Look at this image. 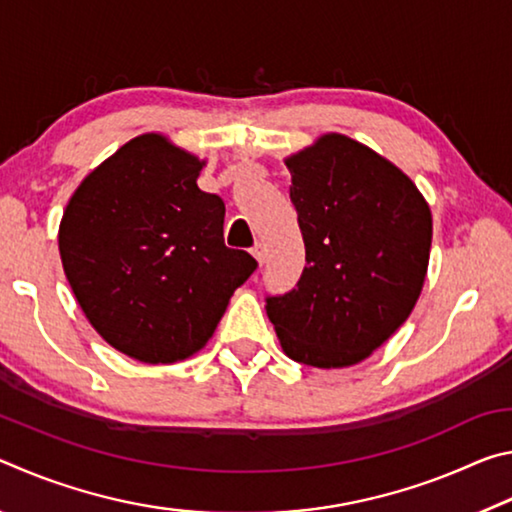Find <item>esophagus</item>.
<instances>
[{
  "label": "esophagus",
  "instance_id": "34e87169",
  "mask_svg": "<svg viewBox=\"0 0 512 512\" xmlns=\"http://www.w3.org/2000/svg\"><path fill=\"white\" fill-rule=\"evenodd\" d=\"M253 255H255V259H257L259 264H264V262H266L268 250H266V246L262 244V241H259V244H255V248H253Z\"/></svg>",
  "mask_w": 512,
  "mask_h": 512
}]
</instances>
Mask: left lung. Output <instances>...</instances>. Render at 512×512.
I'll return each mask as SVG.
<instances>
[{
  "label": "left lung",
  "instance_id": "8db88e82",
  "mask_svg": "<svg viewBox=\"0 0 512 512\" xmlns=\"http://www.w3.org/2000/svg\"><path fill=\"white\" fill-rule=\"evenodd\" d=\"M305 239L296 289L266 298L282 350L343 368L391 339L420 298L431 212L411 178L368 146L327 133L287 158Z\"/></svg>",
  "mask_w": 512,
  "mask_h": 512
}]
</instances>
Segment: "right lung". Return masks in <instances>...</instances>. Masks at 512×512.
Listing matches in <instances>:
<instances>
[{"label": "right lung", "instance_id": "obj_1", "mask_svg": "<svg viewBox=\"0 0 512 512\" xmlns=\"http://www.w3.org/2000/svg\"><path fill=\"white\" fill-rule=\"evenodd\" d=\"M203 164L164 135H140L85 176L60 221V259L85 318L142 363L201 350L257 268L225 246V205L196 185Z\"/></svg>", "mask_w": 512, "mask_h": 512}]
</instances>
